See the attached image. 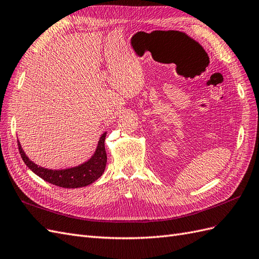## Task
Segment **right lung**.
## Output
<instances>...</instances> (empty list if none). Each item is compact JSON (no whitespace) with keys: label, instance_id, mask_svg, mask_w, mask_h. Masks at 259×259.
I'll list each match as a JSON object with an SVG mask.
<instances>
[{"label":"right lung","instance_id":"right-lung-1","mask_svg":"<svg viewBox=\"0 0 259 259\" xmlns=\"http://www.w3.org/2000/svg\"><path fill=\"white\" fill-rule=\"evenodd\" d=\"M105 138L106 132L101 137V139H99L95 154L93 155V157L89 162H86L76 167L62 170H52L37 166L35 163H32L29 158L25 155L19 142L17 143L19 154H21L23 161L36 175L41 177L44 181L48 182L52 185H56V186L59 187L77 188L88 186V185L98 180L104 173L106 162H107V154H106L105 150Z\"/></svg>","mask_w":259,"mask_h":259}]
</instances>
